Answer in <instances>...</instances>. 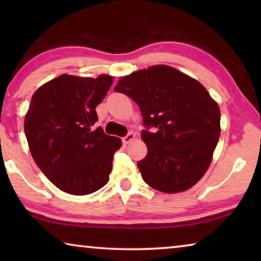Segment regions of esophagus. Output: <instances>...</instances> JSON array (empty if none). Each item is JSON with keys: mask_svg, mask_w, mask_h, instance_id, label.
Segmentation results:
<instances>
[{"mask_svg": "<svg viewBox=\"0 0 261 261\" xmlns=\"http://www.w3.org/2000/svg\"><path fill=\"white\" fill-rule=\"evenodd\" d=\"M135 134H134V132H129V134H127L125 137H123V138H122V141H123V144H129L130 143V141H132V140H134L135 139Z\"/></svg>", "mask_w": 261, "mask_h": 261, "instance_id": "esophagus-1", "label": "esophagus"}]
</instances>
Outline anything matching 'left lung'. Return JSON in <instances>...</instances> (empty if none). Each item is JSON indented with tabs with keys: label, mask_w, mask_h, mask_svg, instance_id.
Instances as JSON below:
<instances>
[{
	"label": "left lung",
	"mask_w": 261,
	"mask_h": 261,
	"mask_svg": "<svg viewBox=\"0 0 261 261\" xmlns=\"http://www.w3.org/2000/svg\"><path fill=\"white\" fill-rule=\"evenodd\" d=\"M114 91L139 106L148 152L137 166L145 182L166 193L193 187L208 169L221 131L219 106L206 88L178 70L155 65L121 78Z\"/></svg>",
	"instance_id": "8db88e82"
}]
</instances>
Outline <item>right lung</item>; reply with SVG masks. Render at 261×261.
I'll return each instance as SVG.
<instances>
[{
	"label": "right lung",
	"instance_id": "add662e5",
	"mask_svg": "<svg viewBox=\"0 0 261 261\" xmlns=\"http://www.w3.org/2000/svg\"><path fill=\"white\" fill-rule=\"evenodd\" d=\"M113 77L83 78L62 74L33 94L24 131L33 160L62 191L84 196L105 187L120 138L107 136L96 106L105 99Z\"/></svg>",
	"mask_w": 261,
	"mask_h": 261
}]
</instances>
